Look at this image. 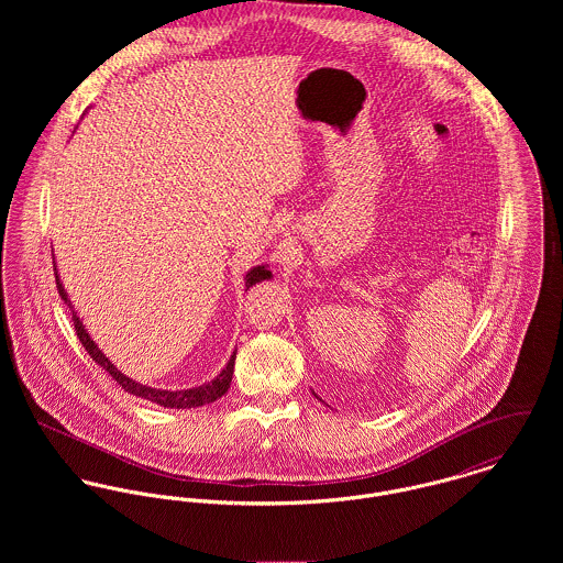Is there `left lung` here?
I'll return each instance as SVG.
<instances>
[{
    "instance_id": "1",
    "label": "left lung",
    "mask_w": 563,
    "mask_h": 563,
    "mask_svg": "<svg viewBox=\"0 0 563 563\" xmlns=\"http://www.w3.org/2000/svg\"><path fill=\"white\" fill-rule=\"evenodd\" d=\"M314 397H317V395H314Z\"/></svg>"
}]
</instances>
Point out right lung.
Masks as SVG:
<instances>
[{
	"label": "right lung",
	"instance_id": "right-lung-1",
	"mask_svg": "<svg viewBox=\"0 0 563 563\" xmlns=\"http://www.w3.org/2000/svg\"><path fill=\"white\" fill-rule=\"evenodd\" d=\"M54 275H56V288H58L63 301H65V303L71 308V312H74L71 319H74L76 333H78L84 349L88 351V355H90L106 373H110V377H112L125 393H130V395H134V397H141V399H147V401L158 402L162 407H170V409L201 407V405H206V402H214L217 399H221V397L228 393V388H230V384H232V375H234L236 353H232L228 366H225L212 382H208V384H203V386H197V388H188V390H161V388L143 386V384L130 379L128 375H123V373L99 351V346L95 344V340L90 338V333H88L86 327L81 324L80 317H78V312L74 310L71 301H69V295H67V290H65L60 277H58V268H56V266H54ZM271 277H273V273L268 271L266 264L253 266V268L244 275V288L249 290L251 286H255V284L264 282V279H271Z\"/></svg>",
	"mask_w": 563,
	"mask_h": 563
}]
</instances>
